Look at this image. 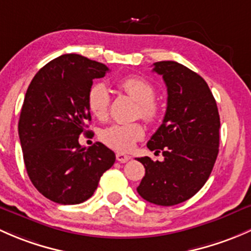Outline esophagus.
<instances>
[{
	"label": "esophagus",
	"mask_w": 251,
	"mask_h": 251,
	"mask_svg": "<svg viewBox=\"0 0 251 251\" xmlns=\"http://www.w3.org/2000/svg\"><path fill=\"white\" fill-rule=\"evenodd\" d=\"M116 159H117L118 162H121V163H126V162H128L129 159H130V156L122 153V152H117V153H116Z\"/></svg>",
	"instance_id": "34e87169"
}]
</instances>
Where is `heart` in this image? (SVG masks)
I'll list each match as a JSON object with an SVG mask.
<instances>
[{
    "label": "heart",
    "mask_w": 251,
    "mask_h": 251,
    "mask_svg": "<svg viewBox=\"0 0 251 251\" xmlns=\"http://www.w3.org/2000/svg\"><path fill=\"white\" fill-rule=\"evenodd\" d=\"M118 88L139 104V115L146 122L153 123L159 116V107L154 101L156 89L147 79L128 76L118 82ZM110 106V92L102 83H95L87 94V107L92 116L105 120ZM145 129L140 123H115L100 131V140L116 151H130L136 141L143 139Z\"/></svg>",
    "instance_id": "b5f03b06"
}]
</instances>
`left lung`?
Segmentation results:
<instances>
[{"instance_id": "obj_1", "label": "left lung", "mask_w": 251, "mask_h": 251, "mask_svg": "<svg viewBox=\"0 0 251 251\" xmlns=\"http://www.w3.org/2000/svg\"><path fill=\"white\" fill-rule=\"evenodd\" d=\"M153 71L168 90L167 111L147 147L164 161L138 158L145 176L138 193L145 201L170 206L196 195L210 176L219 153L220 116L208 84L176 61H158Z\"/></svg>"}]
</instances>
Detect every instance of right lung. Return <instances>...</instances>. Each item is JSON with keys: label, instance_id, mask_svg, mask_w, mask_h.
<instances>
[{"label": "right lung", "instance_id": "1", "mask_svg": "<svg viewBox=\"0 0 251 251\" xmlns=\"http://www.w3.org/2000/svg\"><path fill=\"white\" fill-rule=\"evenodd\" d=\"M106 65L78 54H64L43 66L31 81L19 118V139L27 175L53 202L79 204L97 190L116 161L101 143L86 150L78 143L92 120L87 94Z\"/></svg>", "mask_w": 251, "mask_h": 251}]
</instances>
